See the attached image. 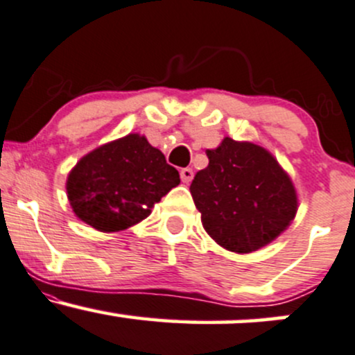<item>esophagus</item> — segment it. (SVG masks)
Masks as SVG:
<instances>
[{
    "label": "esophagus",
    "mask_w": 355,
    "mask_h": 355,
    "mask_svg": "<svg viewBox=\"0 0 355 355\" xmlns=\"http://www.w3.org/2000/svg\"><path fill=\"white\" fill-rule=\"evenodd\" d=\"M180 177H182L183 183H190L191 178H193V170L189 168V166H187V168H182L180 170Z\"/></svg>",
    "instance_id": "obj_1"
}]
</instances>
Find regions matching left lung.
I'll return each mask as SVG.
<instances>
[{
  "label": "left lung",
  "instance_id": "8db88e82",
  "mask_svg": "<svg viewBox=\"0 0 355 355\" xmlns=\"http://www.w3.org/2000/svg\"><path fill=\"white\" fill-rule=\"evenodd\" d=\"M207 157L190 193L213 240L234 253H251L288 228L297 210L296 191L270 152L226 137Z\"/></svg>",
  "mask_w": 355,
  "mask_h": 355
}]
</instances>
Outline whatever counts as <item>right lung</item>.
Here are the masks:
<instances>
[{
	"label": "right lung",
	"instance_id": "add662e5",
	"mask_svg": "<svg viewBox=\"0 0 355 355\" xmlns=\"http://www.w3.org/2000/svg\"><path fill=\"white\" fill-rule=\"evenodd\" d=\"M180 183L177 168L145 137L129 134L83 157L67 177L78 218L99 232H121L150 215Z\"/></svg>",
	"mask_w": 355,
	"mask_h": 355
}]
</instances>
